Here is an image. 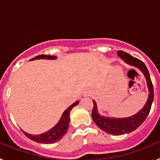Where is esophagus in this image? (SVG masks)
Segmentation results:
<instances>
[{"label":"esophagus","instance_id":"esophagus-1","mask_svg":"<svg viewBox=\"0 0 160 160\" xmlns=\"http://www.w3.org/2000/svg\"><path fill=\"white\" fill-rule=\"evenodd\" d=\"M90 94H91V92H90V91H86V92L84 93V96H90Z\"/></svg>","mask_w":160,"mask_h":160}]
</instances>
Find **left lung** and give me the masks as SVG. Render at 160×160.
I'll return each instance as SVG.
<instances>
[{
	"instance_id": "8db88e82",
	"label": "left lung",
	"mask_w": 160,
	"mask_h": 160,
	"mask_svg": "<svg viewBox=\"0 0 160 160\" xmlns=\"http://www.w3.org/2000/svg\"><path fill=\"white\" fill-rule=\"evenodd\" d=\"M118 55L127 64L137 68L142 72L146 78L149 94H148V100L145 105L140 111H138L132 116L127 117V118H113V117L102 116L98 113L97 103L94 100H93L94 108H93L91 115H92L94 122L103 131L114 135H124V134H128L136 130L148 116L154 99L153 86H152V80L150 78L149 72H148L146 65L139 59L132 57L129 53L122 51V50H118Z\"/></svg>"
}]
</instances>
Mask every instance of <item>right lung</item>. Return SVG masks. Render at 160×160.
I'll use <instances>...</instances> for the list:
<instances>
[{"mask_svg":"<svg viewBox=\"0 0 160 160\" xmlns=\"http://www.w3.org/2000/svg\"><path fill=\"white\" fill-rule=\"evenodd\" d=\"M36 59H48V60H55L57 59L56 56H51V55H38L37 57L33 58L30 59V61L36 60ZM79 102L76 101L75 102H73L71 106L68 107L66 111L63 112L62 115L61 117L60 120L58 121L56 125L49 130L48 131L45 133H42L40 135H31L27 132L23 131L26 136L29 138L32 139V141H35L39 143H53L58 141H59L61 138H62L63 136L66 135V133L67 132L68 128H69V125H70V112L73 107L77 106Z\"/></svg>","mask_w":160,"mask_h":160,"instance_id":"obj_1","label":"right lung"}]
</instances>
